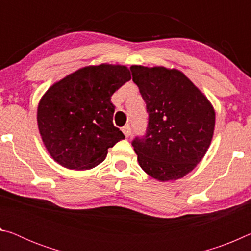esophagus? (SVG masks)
<instances>
[{
	"mask_svg": "<svg viewBox=\"0 0 251 251\" xmlns=\"http://www.w3.org/2000/svg\"><path fill=\"white\" fill-rule=\"evenodd\" d=\"M122 130H123V133L125 134L126 137H129V136L131 135V127H130L128 124L123 127Z\"/></svg>",
	"mask_w": 251,
	"mask_h": 251,
	"instance_id": "1",
	"label": "esophagus"
}]
</instances>
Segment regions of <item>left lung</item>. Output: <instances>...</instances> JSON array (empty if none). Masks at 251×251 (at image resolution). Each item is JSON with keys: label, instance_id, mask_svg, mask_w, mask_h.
Wrapping results in <instances>:
<instances>
[{"label": "left lung", "instance_id": "8db88e82", "mask_svg": "<svg viewBox=\"0 0 251 251\" xmlns=\"http://www.w3.org/2000/svg\"><path fill=\"white\" fill-rule=\"evenodd\" d=\"M130 71L148 113L145 135L131 142L138 163L157 180L179 179L196 167L210 145L214 108L180 71L141 65Z\"/></svg>", "mask_w": 251, "mask_h": 251}]
</instances>
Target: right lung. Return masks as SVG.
<instances>
[{
  "mask_svg": "<svg viewBox=\"0 0 251 251\" xmlns=\"http://www.w3.org/2000/svg\"><path fill=\"white\" fill-rule=\"evenodd\" d=\"M130 78L126 66L101 64L76 71L49 88L37 108V125L55 161L75 171L91 169L125 138L113 124L110 97Z\"/></svg>",
  "mask_w": 251,
  "mask_h": 251,
  "instance_id": "1",
  "label": "right lung"
}]
</instances>
